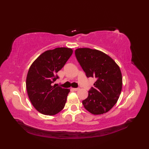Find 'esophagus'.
I'll list each match as a JSON object with an SVG mask.
<instances>
[{"mask_svg": "<svg viewBox=\"0 0 149 149\" xmlns=\"http://www.w3.org/2000/svg\"><path fill=\"white\" fill-rule=\"evenodd\" d=\"M72 90H74V91H78L79 90V88H72Z\"/></svg>", "mask_w": 149, "mask_h": 149, "instance_id": "34e87169", "label": "esophagus"}]
</instances>
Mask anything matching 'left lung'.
Returning <instances> with one entry per match:
<instances>
[{"mask_svg":"<svg viewBox=\"0 0 149 149\" xmlns=\"http://www.w3.org/2000/svg\"><path fill=\"white\" fill-rule=\"evenodd\" d=\"M75 56L88 77L97 81L83 100L87 111L93 115L108 112L118 101L122 88V77L119 66L111 58L99 50L79 48Z\"/></svg>","mask_w":149,"mask_h":149,"instance_id":"8db88e82","label":"left lung"}]
</instances>
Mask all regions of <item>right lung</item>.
I'll use <instances>...</instances> for the list:
<instances>
[{
    "label": "right lung",
    "mask_w": 149,
    "mask_h": 149,
    "mask_svg": "<svg viewBox=\"0 0 149 149\" xmlns=\"http://www.w3.org/2000/svg\"><path fill=\"white\" fill-rule=\"evenodd\" d=\"M72 53V49L66 47L47 50L31 65L26 78L27 91L31 104L40 113L54 115L64 108L70 89L52 86V83Z\"/></svg>",
    "instance_id": "obj_1"
}]
</instances>
